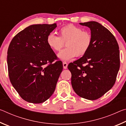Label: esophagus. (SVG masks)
<instances>
[{
  "label": "esophagus",
  "mask_w": 126,
  "mask_h": 126,
  "mask_svg": "<svg viewBox=\"0 0 126 126\" xmlns=\"http://www.w3.org/2000/svg\"><path fill=\"white\" fill-rule=\"evenodd\" d=\"M63 66L64 69H67L68 67V64L66 62H63Z\"/></svg>",
  "instance_id": "esophagus-1"
}]
</instances>
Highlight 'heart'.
Listing matches in <instances>:
<instances>
[{
	"instance_id": "1",
	"label": "heart",
	"mask_w": 126,
	"mask_h": 126,
	"mask_svg": "<svg viewBox=\"0 0 126 126\" xmlns=\"http://www.w3.org/2000/svg\"><path fill=\"white\" fill-rule=\"evenodd\" d=\"M67 47L58 53V57L63 61H69L76 55H84L91 48L92 37L88 31L73 24H68L59 29V36L51 33L47 38V43L50 49L58 52L64 45Z\"/></svg>"
}]
</instances>
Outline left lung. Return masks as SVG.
Here are the masks:
<instances>
[{
	"label": "left lung",
	"instance_id": "8db88e82",
	"mask_svg": "<svg viewBox=\"0 0 126 126\" xmlns=\"http://www.w3.org/2000/svg\"><path fill=\"white\" fill-rule=\"evenodd\" d=\"M91 31L92 43L82 58L71 63V83L79 96L95 100L110 90L116 82L120 67L119 46L110 32L100 23H80Z\"/></svg>",
	"mask_w": 126,
	"mask_h": 126
}]
</instances>
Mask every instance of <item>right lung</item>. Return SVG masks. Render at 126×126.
Returning <instances> with one entry per match:
<instances>
[{
	"label": "right lung",
	"mask_w": 126,
	"mask_h": 126,
	"mask_svg": "<svg viewBox=\"0 0 126 126\" xmlns=\"http://www.w3.org/2000/svg\"><path fill=\"white\" fill-rule=\"evenodd\" d=\"M56 27V23L30 25L13 38L8 48L10 82L30 103H41L49 98L63 70L62 62H55L57 57L47 43Z\"/></svg>",
	"instance_id": "right-lung-1"
}]
</instances>
